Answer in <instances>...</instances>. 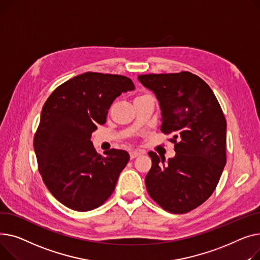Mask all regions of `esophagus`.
<instances>
[{
    "instance_id": "esophagus-1",
    "label": "esophagus",
    "mask_w": 260,
    "mask_h": 260,
    "mask_svg": "<svg viewBox=\"0 0 260 260\" xmlns=\"http://www.w3.org/2000/svg\"><path fill=\"white\" fill-rule=\"evenodd\" d=\"M143 154V152H141V151H131L130 152V157H131V159H134V158H136L137 156H141Z\"/></svg>"
}]
</instances>
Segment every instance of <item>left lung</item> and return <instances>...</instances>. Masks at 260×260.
<instances>
[{
	"label": "left lung",
	"instance_id": "1",
	"mask_svg": "<svg viewBox=\"0 0 260 260\" xmlns=\"http://www.w3.org/2000/svg\"><path fill=\"white\" fill-rule=\"evenodd\" d=\"M161 110L160 130L173 134L176 154L149 152L152 167L145 182L164 210L182 214L204 204L214 192L226 162V121L209 85L191 72L142 74Z\"/></svg>",
	"mask_w": 260,
	"mask_h": 260
}]
</instances>
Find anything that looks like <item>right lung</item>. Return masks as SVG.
<instances>
[{"instance_id":"right-lung-1","label":"right lung","mask_w":260,"mask_h":260,"mask_svg":"<svg viewBox=\"0 0 260 260\" xmlns=\"http://www.w3.org/2000/svg\"><path fill=\"white\" fill-rule=\"evenodd\" d=\"M131 90L127 76L85 72L59 85L45 102L34 147L44 184L64 206L90 211L113 193L130 156L116 149L98 154L91 134L106 123L113 101Z\"/></svg>"}]
</instances>
